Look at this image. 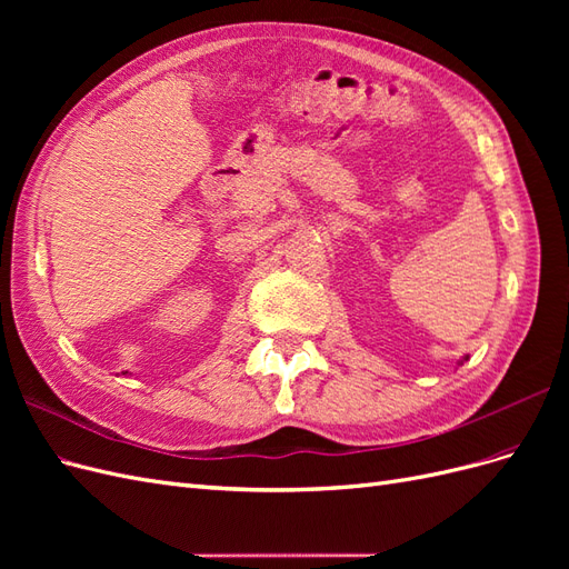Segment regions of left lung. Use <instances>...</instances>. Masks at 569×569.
<instances>
[{"label": "left lung", "mask_w": 569, "mask_h": 569, "mask_svg": "<svg viewBox=\"0 0 569 569\" xmlns=\"http://www.w3.org/2000/svg\"><path fill=\"white\" fill-rule=\"evenodd\" d=\"M462 360H468V356H465V358H462ZM462 360H460V366H462Z\"/></svg>", "instance_id": "left-lung-1"}]
</instances>
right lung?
Wrapping results in <instances>:
<instances>
[{
    "instance_id": "obj_1",
    "label": "right lung",
    "mask_w": 569,
    "mask_h": 569,
    "mask_svg": "<svg viewBox=\"0 0 569 569\" xmlns=\"http://www.w3.org/2000/svg\"><path fill=\"white\" fill-rule=\"evenodd\" d=\"M123 375H126V372H123Z\"/></svg>"
}]
</instances>
